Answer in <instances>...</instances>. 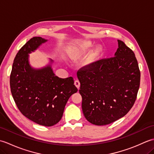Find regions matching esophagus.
Wrapping results in <instances>:
<instances>
[{
  "mask_svg": "<svg viewBox=\"0 0 154 154\" xmlns=\"http://www.w3.org/2000/svg\"><path fill=\"white\" fill-rule=\"evenodd\" d=\"M74 84H75V85L77 87V89H79V87H80V82H79V80H75Z\"/></svg>",
  "mask_w": 154,
  "mask_h": 154,
  "instance_id": "34e87169",
  "label": "esophagus"
}]
</instances>
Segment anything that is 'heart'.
I'll list each match as a JSON object with an SVG mask.
<instances>
[{
    "label": "heart",
    "mask_w": 154,
    "mask_h": 154,
    "mask_svg": "<svg viewBox=\"0 0 154 154\" xmlns=\"http://www.w3.org/2000/svg\"><path fill=\"white\" fill-rule=\"evenodd\" d=\"M92 46V43L91 42H84L81 45V50L83 51H87L89 50V48ZM101 53H102V48H97L94 50L92 53L90 54L89 57L87 58V60L85 61L86 65H90L93 63V62L95 61L99 57Z\"/></svg>",
    "instance_id": "heart-1"
}]
</instances>
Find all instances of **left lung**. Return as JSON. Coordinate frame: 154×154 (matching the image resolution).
Masks as SVG:
<instances>
[{
  "instance_id": "1",
  "label": "left lung",
  "mask_w": 154,
  "mask_h": 154,
  "mask_svg": "<svg viewBox=\"0 0 154 154\" xmlns=\"http://www.w3.org/2000/svg\"><path fill=\"white\" fill-rule=\"evenodd\" d=\"M114 57L79 69L82 110L91 124L103 126L125 116L134 104L140 83L138 61L131 49L118 40Z\"/></svg>"
}]
</instances>
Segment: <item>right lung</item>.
<instances>
[{"label": "right lung", "mask_w": 154, "mask_h": 154, "mask_svg": "<svg viewBox=\"0 0 154 154\" xmlns=\"http://www.w3.org/2000/svg\"><path fill=\"white\" fill-rule=\"evenodd\" d=\"M46 41L34 37L21 48L13 62L10 85L23 115L40 125L52 126L61 120L68 99L78 89L73 77H58L50 65L39 69L31 67L28 54Z\"/></svg>", "instance_id": "right-lung-1"}]
</instances>
